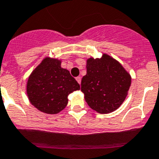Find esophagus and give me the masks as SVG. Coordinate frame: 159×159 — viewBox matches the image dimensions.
<instances>
[{"label":"esophagus","instance_id":"1","mask_svg":"<svg viewBox=\"0 0 159 159\" xmlns=\"http://www.w3.org/2000/svg\"><path fill=\"white\" fill-rule=\"evenodd\" d=\"M76 80H77V81H78V82L79 83V84H81V77H77V78H76Z\"/></svg>","mask_w":159,"mask_h":159}]
</instances>
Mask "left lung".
<instances>
[{"label": "left lung", "mask_w": 159, "mask_h": 159, "mask_svg": "<svg viewBox=\"0 0 159 159\" xmlns=\"http://www.w3.org/2000/svg\"><path fill=\"white\" fill-rule=\"evenodd\" d=\"M86 75L81 79V92L92 109L106 114L120 106L131 85L130 74L109 55L87 60Z\"/></svg>", "instance_id": "obj_1"}]
</instances>
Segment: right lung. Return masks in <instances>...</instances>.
Segmentation results:
<instances>
[{
	"label": "right lung",
	"instance_id": "1",
	"mask_svg": "<svg viewBox=\"0 0 159 159\" xmlns=\"http://www.w3.org/2000/svg\"><path fill=\"white\" fill-rule=\"evenodd\" d=\"M80 89V85L61 67V61L46 58L34 70L27 83L30 102L39 111L56 114L66 108L68 96Z\"/></svg>",
	"mask_w": 159,
	"mask_h": 159
}]
</instances>
